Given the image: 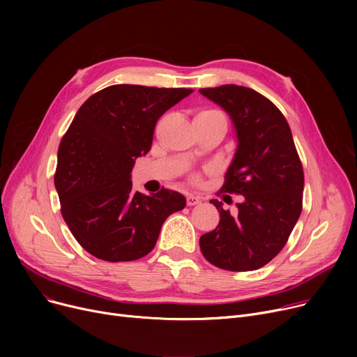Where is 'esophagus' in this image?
<instances>
[{
    "mask_svg": "<svg viewBox=\"0 0 357 357\" xmlns=\"http://www.w3.org/2000/svg\"><path fill=\"white\" fill-rule=\"evenodd\" d=\"M199 202H201V198H199V197L192 195V194L186 195V204H188L190 207H192V205H197V204H199Z\"/></svg>",
    "mask_w": 357,
    "mask_h": 357,
    "instance_id": "obj_1",
    "label": "esophagus"
}]
</instances>
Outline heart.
<instances>
[{
    "mask_svg": "<svg viewBox=\"0 0 357 357\" xmlns=\"http://www.w3.org/2000/svg\"><path fill=\"white\" fill-rule=\"evenodd\" d=\"M201 112H213V111H201ZM201 112H199V114H201Z\"/></svg>",
    "mask_w": 357,
    "mask_h": 357,
    "instance_id": "b5f03b06",
    "label": "heart"
}]
</instances>
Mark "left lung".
Returning <instances> with one entry per match:
<instances>
[{
	"label": "left lung",
	"instance_id": "obj_1",
	"mask_svg": "<svg viewBox=\"0 0 357 357\" xmlns=\"http://www.w3.org/2000/svg\"><path fill=\"white\" fill-rule=\"evenodd\" d=\"M227 112L237 147L221 191L243 195L237 213L222 208L215 230L199 238L204 257L217 268L248 272L265 266L280 250L303 211L304 172L291 128L273 102L238 85L199 89Z\"/></svg>",
	"mask_w": 357,
	"mask_h": 357
}]
</instances>
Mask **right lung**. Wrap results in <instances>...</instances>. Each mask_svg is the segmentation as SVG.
Instances as JSON below:
<instances>
[{
  "label": "right lung",
  "mask_w": 357,
  "mask_h": 357,
  "mask_svg": "<svg viewBox=\"0 0 357 357\" xmlns=\"http://www.w3.org/2000/svg\"><path fill=\"white\" fill-rule=\"evenodd\" d=\"M192 89L111 85L91 96L58 150L54 186L73 237L107 261L153 250L165 220L185 208L182 194L135 192L131 171L153 142L158 120Z\"/></svg>",
  "instance_id": "1"
}]
</instances>
